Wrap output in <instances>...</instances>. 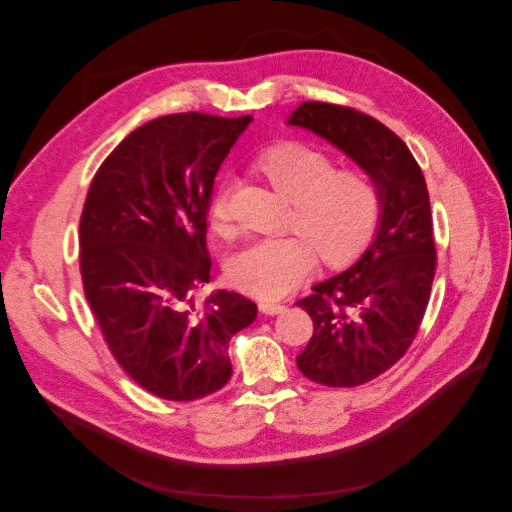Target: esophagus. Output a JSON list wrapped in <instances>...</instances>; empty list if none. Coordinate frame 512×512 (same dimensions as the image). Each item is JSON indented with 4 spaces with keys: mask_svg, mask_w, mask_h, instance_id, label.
I'll list each match as a JSON object with an SVG mask.
<instances>
[{
    "mask_svg": "<svg viewBox=\"0 0 512 512\" xmlns=\"http://www.w3.org/2000/svg\"><path fill=\"white\" fill-rule=\"evenodd\" d=\"M258 309H260V314H265V316H277V314L284 312L286 305L284 303H275V301H260Z\"/></svg>",
    "mask_w": 512,
    "mask_h": 512,
    "instance_id": "1",
    "label": "esophagus"
}]
</instances>
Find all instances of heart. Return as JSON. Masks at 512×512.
Returning <instances> with one entry per match:
<instances>
[{"mask_svg": "<svg viewBox=\"0 0 512 512\" xmlns=\"http://www.w3.org/2000/svg\"><path fill=\"white\" fill-rule=\"evenodd\" d=\"M256 168L294 203V226L304 235L258 239L228 260V282L260 299H280L297 288L316 265V252L329 267L352 262L369 245L380 220V192L363 170H335L314 147L282 143L260 153ZM228 220L226 190L209 203L213 230Z\"/></svg>", "mask_w": 512, "mask_h": 512, "instance_id": "heart-1", "label": "heart"}]
</instances>
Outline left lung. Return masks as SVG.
<instances>
[{
  "label": "left lung",
  "instance_id": "1",
  "mask_svg": "<svg viewBox=\"0 0 512 512\" xmlns=\"http://www.w3.org/2000/svg\"><path fill=\"white\" fill-rule=\"evenodd\" d=\"M286 123L344 151L380 192L374 241L352 267L297 301L314 320L297 356L301 374L324 386H359L406 354L425 316L436 275L427 183L406 143L354 108L303 102Z\"/></svg>",
  "mask_w": 512,
  "mask_h": 512
}]
</instances>
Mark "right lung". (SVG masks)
Returning a JSON list of instances; mask_svg holds the SVG:
<instances>
[{
    "label": "right lung",
    "mask_w": 512,
    "mask_h": 512,
    "mask_svg": "<svg viewBox=\"0 0 512 512\" xmlns=\"http://www.w3.org/2000/svg\"><path fill=\"white\" fill-rule=\"evenodd\" d=\"M252 115H166L130 132L89 185L79 226L85 297L108 350L151 395L207 397L232 376L228 342L258 307L211 280L213 179Z\"/></svg>",
    "instance_id": "add662e5"
}]
</instances>
